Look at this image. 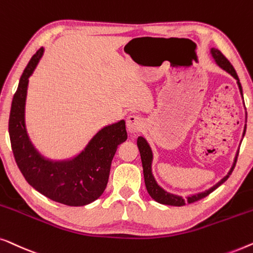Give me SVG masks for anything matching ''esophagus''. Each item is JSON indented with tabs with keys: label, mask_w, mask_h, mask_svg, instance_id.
<instances>
[{
	"label": "esophagus",
	"mask_w": 253,
	"mask_h": 253,
	"mask_svg": "<svg viewBox=\"0 0 253 253\" xmlns=\"http://www.w3.org/2000/svg\"><path fill=\"white\" fill-rule=\"evenodd\" d=\"M126 126L129 133H137L143 127V120L140 116L129 115L126 119Z\"/></svg>",
	"instance_id": "34e87169"
}]
</instances>
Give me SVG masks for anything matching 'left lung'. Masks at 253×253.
I'll list each match as a JSON object with an SVG mask.
<instances>
[{"mask_svg":"<svg viewBox=\"0 0 253 253\" xmlns=\"http://www.w3.org/2000/svg\"><path fill=\"white\" fill-rule=\"evenodd\" d=\"M211 55L214 59V62L216 65H218L220 69H222L223 71H226L227 73H229L235 80H236L238 89H240L241 96L243 97V90H242V86L240 83V79H238L237 73L235 69L233 67L232 64L229 63V60L226 58L225 56L221 54V51L218 50L215 48H211ZM245 129H247V125L244 126V130H243V136L245 134ZM137 147L138 150H140V155H141V161H142V167H143V175H144V183H145V188H147L149 195H150L152 199H155L156 202L161 203V204L164 205H172V206H183L186 204H190V203H194L196 201H199V199L204 198L212 193L213 190H215L216 188L225 182V181L228 179L230 174H232L235 164H236L237 161V156H238V150L237 154L234 158V163L232 167H230L229 172L227 173L226 176H223L221 180L219 181L218 183H215L214 186L209 188L208 190L202 191V193H197V194H193L189 195V196H186V198L180 196V195H175L172 193H169V191L164 189L163 187H161L158 184L157 181H156L154 174H152V161H154V154H152L151 147L150 144L148 143V141L145 140L143 136H138L137 137Z\"/></svg>","mask_w":253,"mask_h":253,"instance_id":"1","label":"left lung"}]
</instances>
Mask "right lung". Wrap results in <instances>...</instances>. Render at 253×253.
Wrapping results in <instances>:
<instances>
[{"instance_id":"obj_1","label":"right lung","mask_w":253,"mask_h":253,"mask_svg":"<svg viewBox=\"0 0 253 253\" xmlns=\"http://www.w3.org/2000/svg\"><path fill=\"white\" fill-rule=\"evenodd\" d=\"M43 51V48L39 49L28 62L13 95L9 118L12 152L25 180L35 190L60 204L84 206L104 193L113 156L118 145L127 140L125 120L101 128L72 158L55 161L42 155L28 136L25 105L30 77Z\"/></svg>"}]
</instances>
